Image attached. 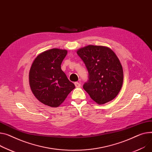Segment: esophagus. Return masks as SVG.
Listing matches in <instances>:
<instances>
[{"instance_id": "1", "label": "esophagus", "mask_w": 152, "mask_h": 152, "mask_svg": "<svg viewBox=\"0 0 152 152\" xmlns=\"http://www.w3.org/2000/svg\"><path fill=\"white\" fill-rule=\"evenodd\" d=\"M75 85L76 87H77V88L80 87V84L78 82H75Z\"/></svg>"}]
</instances>
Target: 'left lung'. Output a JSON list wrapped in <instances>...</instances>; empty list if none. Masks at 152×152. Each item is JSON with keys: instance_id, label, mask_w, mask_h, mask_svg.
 <instances>
[{"instance_id": "8db88e82", "label": "left lung", "mask_w": 152, "mask_h": 152, "mask_svg": "<svg viewBox=\"0 0 152 152\" xmlns=\"http://www.w3.org/2000/svg\"><path fill=\"white\" fill-rule=\"evenodd\" d=\"M77 54L88 71V79L83 88L90 98L99 104L114 99L124 80L123 68L115 54L107 47L94 45L79 49Z\"/></svg>"}]
</instances>
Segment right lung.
<instances>
[{
    "mask_svg": "<svg viewBox=\"0 0 152 152\" xmlns=\"http://www.w3.org/2000/svg\"><path fill=\"white\" fill-rule=\"evenodd\" d=\"M67 50L52 49L38 55L29 72V83L35 96L44 104L56 107L75 88L61 69Z\"/></svg>",
    "mask_w": 152,
    "mask_h": 152,
    "instance_id": "1",
    "label": "right lung"
}]
</instances>
